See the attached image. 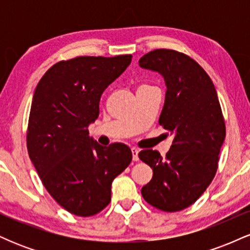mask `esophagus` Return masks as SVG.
Here are the masks:
<instances>
[{
	"mask_svg": "<svg viewBox=\"0 0 250 250\" xmlns=\"http://www.w3.org/2000/svg\"><path fill=\"white\" fill-rule=\"evenodd\" d=\"M131 153H133V160H134V161H139V149L133 148V149H131Z\"/></svg>",
	"mask_w": 250,
	"mask_h": 250,
	"instance_id": "34e87169",
	"label": "esophagus"
}]
</instances>
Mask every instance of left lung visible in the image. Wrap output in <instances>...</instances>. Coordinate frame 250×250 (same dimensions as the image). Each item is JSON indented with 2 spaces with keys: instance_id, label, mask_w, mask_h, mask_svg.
<instances>
[{
  "instance_id": "8db88e82",
  "label": "left lung",
  "mask_w": 250,
  "mask_h": 250,
  "mask_svg": "<svg viewBox=\"0 0 250 250\" xmlns=\"http://www.w3.org/2000/svg\"><path fill=\"white\" fill-rule=\"evenodd\" d=\"M140 67L165 79L166 100L159 123L173 136L163 159L153 149L140 151L153 169V179L141 193L163 211H180L205 193L217 170L226 125L216 89L193 59L170 49H156L140 59Z\"/></svg>"
}]
</instances>
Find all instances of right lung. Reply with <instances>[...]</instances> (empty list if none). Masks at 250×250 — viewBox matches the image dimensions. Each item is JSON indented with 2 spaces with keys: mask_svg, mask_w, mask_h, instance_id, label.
Instances as JSON below:
<instances>
[{
  "mask_svg": "<svg viewBox=\"0 0 250 250\" xmlns=\"http://www.w3.org/2000/svg\"><path fill=\"white\" fill-rule=\"evenodd\" d=\"M131 57L80 56L57 62L34 91L28 154L48 193L77 216L107 207L111 183L133 159L128 146L103 147L88 131L99 117L102 93L127 69Z\"/></svg>",
  "mask_w": 250,
  "mask_h": 250,
  "instance_id": "add662e5",
  "label": "right lung"
}]
</instances>
